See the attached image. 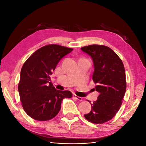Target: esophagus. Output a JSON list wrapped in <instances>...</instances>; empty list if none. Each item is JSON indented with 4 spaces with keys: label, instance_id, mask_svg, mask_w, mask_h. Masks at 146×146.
Returning a JSON list of instances; mask_svg holds the SVG:
<instances>
[{
    "label": "esophagus",
    "instance_id": "34e87169",
    "mask_svg": "<svg viewBox=\"0 0 146 146\" xmlns=\"http://www.w3.org/2000/svg\"><path fill=\"white\" fill-rule=\"evenodd\" d=\"M73 97H74V98H76V99H77L78 100H80V101H82V98H81V97L77 96L76 95V94H73Z\"/></svg>",
    "mask_w": 146,
    "mask_h": 146
}]
</instances>
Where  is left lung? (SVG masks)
<instances>
[{
    "label": "left lung",
    "instance_id": "left-lung-1",
    "mask_svg": "<svg viewBox=\"0 0 146 146\" xmlns=\"http://www.w3.org/2000/svg\"><path fill=\"white\" fill-rule=\"evenodd\" d=\"M81 49L93 61L92 80L96 84L94 90L99 93L97 100L91 104V111L84 116L90 122L103 123L111 120L122 105L127 86L124 66L117 55L107 46L93 44Z\"/></svg>",
    "mask_w": 146,
    "mask_h": 146
}]
</instances>
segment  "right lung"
Returning <instances> with one entry per match:
<instances>
[{
    "label": "right lung",
    "instance_id": "right-lung-1",
    "mask_svg": "<svg viewBox=\"0 0 146 146\" xmlns=\"http://www.w3.org/2000/svg\"><path fill=\"white\" fill-rule=\"evenodd\" d=\"M72 50L57 44L46 45L35 51L23 64L18 91L24 111L33 119L50 120L59 113L63 99L72 96L69 91L56 90L50 82V76L60 60Z\"/></svg>",
    "mask_w": 146,
    "mask_h": 146
}]
</instances>
